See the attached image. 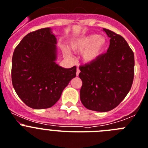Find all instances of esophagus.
I'll return each mask as SVG.
<instances>
[{"instance_id":"34e87169","label":"esophagus","mask_w":148,"mask_h":148,"mask_svg":"<svg viewBox=\"0 0 148 148\" xmlns=\"http://www.w3.org/2000/svg\"><path fill=\"white\" fill-rule=\"evenodd\" d=\"M79 72H80V70L79 69V68H77V73H76V74H77V76L79 75Z\"/></svg>"}]
</instances>
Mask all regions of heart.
Instances as JSON below:
<instances>
[{
	"label": "heart",
	"instance_id": "b5f03b06",
	"mask_svg": "<svg viewBox=\"0 0 148 148\" xmlns=\"http://www.w3.org/2000/svg\"><path fill=\"white\" fill-rule=\"evenodd\" d=\"M107 44L106 39L102 36L90 34L74 40L71 47L74 51L83 52L82 58L86 62H92L97 60Z\"/></svg>",
	"mask_w": 148,
	"mask_h": 148
}]
</instances>
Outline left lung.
<instances>
[{
	"label": "left lung",
	"instance_id": "left-lung-1",
	"mask_svg": "<svg viewBox=\"0 0 148 148\" xmlns=\"http://www.w3.org/2000/svg\"><path fill=\"white\" fill-rule=\"evenodd\" d=\"M109 38L107 53L79 67L80 100L89 110L106 112L119 105L131 88L134 54L123 37L103 29Z\"/></svg>",
	"mask_w": 148,
	"mask_h": 148
}]
</instances>
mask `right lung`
I'll return each instance as SVG.
<instances>
[{"instance_id": "right-lung-1", "label": "right lung", "mask_w": 148, "mask_h": 148, "mask_svg": "<svg viewBox=\"0 0 148 148\" xmlns=\"http://www.w3.org/2000/svg\"><path fill=\"white\" fill-rule=\"evenodd\" d=\"M56 43L51 29L43 28L26 34L13 53V87L21 100L32 108L54 106L76 77V66L64 69L55 62Z\"/></svg>"}]
</instances>
